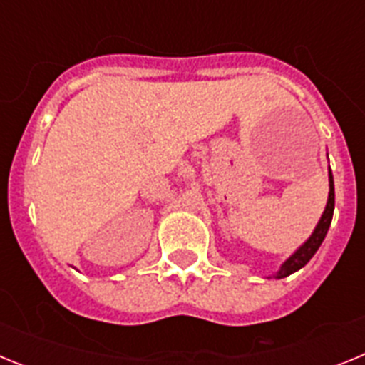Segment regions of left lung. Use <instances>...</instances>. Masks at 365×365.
Here are the masks:
<instances>
[{"label": "left lung", "mask_w": 365, "mask_h": 365, "mask_svg": "<svg viewBox=\"0 0 365 365\" xmlns=\"http://www.w3.org/2000/svg\"><path fill=\"white\" fill-rule=\"evenodd\" d=\"M333 212H334V180H333V172H331V168H329V197H327V205H325V210L324 214H322L320 221H318V225L314 227L312 234L309 235V240L303 245H299L294 252L287 257L285 263L279 267L278 272L272 274V278L276 279L287 278V276H291V274H294L296 270H299L302 267L307 265L309 261H311V257L316 254V250L320 248L322 241L325 240V235H327L329 227H331V221H333Z\"/></svg>", "instance_id": "1"}]
</instances>
